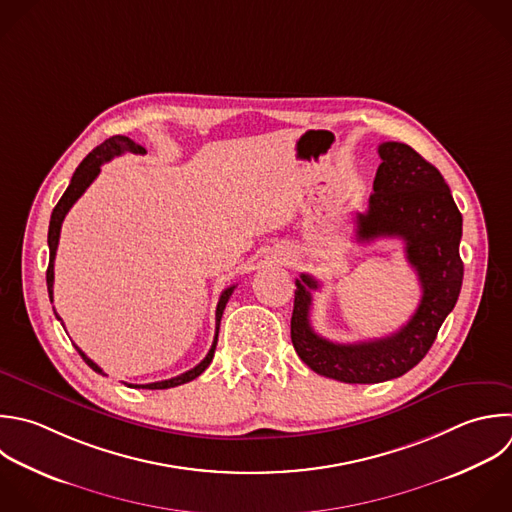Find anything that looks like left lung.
I'll return each instance as SVG.
<instances>
[{"instance_id":"obj_1","label":"left lung","mask_w":512,"mask_h":512,"mask_svg":"<svg viewBox=\"0 0 512 512\" xmlns=\"http://www.w3.org/2000/svg\"><path fill=\"white\" fill-rule=\"evenodd\" d=\"M378 154L382 164L376 170L368 210L356 214V240L404 242L406 260L422 288L418 308L390 336L336 344L312 330V290L320 284L310 274H300L290 320V336L300 360L316 374L348 384L384 382L414 368L452 312L464 274L458 254L462 216L442 174L400 142L380 144Z\"/></svg>"}]
</instances>
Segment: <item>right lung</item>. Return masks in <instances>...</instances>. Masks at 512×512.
Wrapping results in <instances>:
<instances>
[{
  "label": "right lung",
  "instance_id": "1",
  "mask_svg": "<svg viewBox=\"0 0 512 512\" xmlns=\"http://www.w3.org/2000/svg\"><path fill=\"white\" fill-rule=\"evenodd\" d=\"M146 154V150L136 144L134 140L126 138V136H112L108 138L104 144H100L98 148H94L86 158L84 162L76 168L74 176H72V182L68 186V190L64 192V196L60 198V202L56 204L54 212H52V220H50V230H48V246H50V266H48V272H46V282H48V292H50V300L54 302V260H56V250H58V242H60V230H62V222L66 218V214L70 212V208L76 204V200L88 190V186L96 180V176L100 174V166L110 162L112 158L116 156H122V154ZM236 286H230L226 288L222 294H220V300H218V306H216V336H214V342H212V348L208 350L206 358L194 366L192 370L180 374V376H174L170 380H160V382H152V384H128V386H134V388H150V390H162V388H174V386H180V384H186L194 378H198L212 362L214 358V350H216V344H218V330H220V320H222V314H224V308L232 296ZM58 316V314H56ZM58 320L62 322V318L58 316ZM64 326V322H62ZM76 350L80 352V356L86 360V364L96 370L98 374H104V370L94 362L90 360L78 346ZM106 376V374H104Z\"/></svg>",
  "mask_w": 512,
  "mask_h": 512
}]
</instances>
